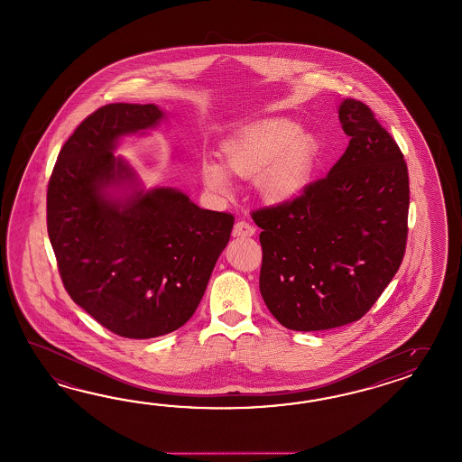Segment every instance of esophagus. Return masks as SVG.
<instances>
[{"label": "esophagus", "mask_w": 462, "mask_h": 462, "mask_svg": "<svg viewBox=\"0 0 462 462\" xmlns=\"http://www.w3.org/2000/svg\"><path fill=\"white\" fill-rule=\"evenodd\" d=\"M256 233V227L247 221H237L233 229V235L237 237L253 236Z\"/></svg>", "instance_id": "1"}]
</instances>
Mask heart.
I'll list each match as a JSON object with an SVG mask.
<instances>
[{"mask_svg": "<svg viewBox=\"0 0 462 462\" xmlns=\"http://www.w3.org/2000/svg\"><path fill=\"white\" fill-rule=\"evenodd\" d=\"M221 156L227 171L254 178L261 198L269 204L294 203L314 181L322 158L319 140L290 119H264L226 140ZM217 162H203L201 178L209 191L231 193V176Z\"/></svg>", "mask_w": 462, "mask_h": 462, "instance_id": "heart-1", "label": "heart"}]
</instances>
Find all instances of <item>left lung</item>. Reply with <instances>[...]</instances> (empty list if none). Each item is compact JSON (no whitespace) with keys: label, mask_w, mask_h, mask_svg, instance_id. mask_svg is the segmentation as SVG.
<instances>
[{"label":"left lung","mask_w":462,"mask_h":462,"mask_svg":"<svg viewBox=\"0 0 462 462\" xmlns=\"http://www.w3.org/2000/svg\"><path fill=\"white\" fill-rule=\"evenodd\" d=\"M337 113L351 141L328 176L294 203L253 211L263 229L259 291L271 314L292 331L361 319L406 251L404 156L365 103L346 97Z\"/></svg>","instance_id":"8db88e82"}]
</instances>
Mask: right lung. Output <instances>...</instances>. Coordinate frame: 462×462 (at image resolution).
<instances>
[{
    "label": "right lung",
    "instance_id": "add662e5",
    "mask_svg": "<svg viewBox=\"0 0 462 462\" xmlns=\"http://www.w3.org/2000/svg\"><path fill=\"white\" fill-rule=\"evenodd\" d=\"M164 118L156 105L99 107L66 141L48 184V236L68 294L129 339L189 321L235 225L180 189H144L115 154L123 136Z\"/></svg>",
    "mask_w": 462,
    "mask_h": 462
}]
</instances>
